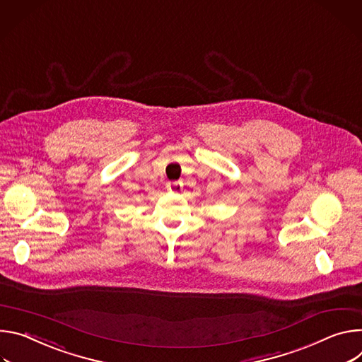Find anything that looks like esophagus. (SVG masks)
Segmentation results:
<instances>
[{
	"label": "esophagus",
	"instance_id": "esophagus-1",
	"mask_svg": "<svg viewBox=\"0 0 362 362\" xmlns=\"http://www.w3.org/2000/svg\"><path fill=\"white\" fill-rule=\"evenodd\" d=\"M167 189L170 192H180L182 189V182L181 181H171L167 184Z\"/></svg>",
	"mask_w": 362,
	"mask_h": 362
}]
</instances>
